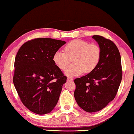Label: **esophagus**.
I'll return each instance as SVG.
<instances>
[{"instance_id":"obj_1","label":"esophagus","mask_w":134,"mask_h":134,"mask_svg":"<svg viewBox=\"0 0 134 134\" xmlns=\"http://www.w3.org/2000/svg\"><path fill=\"white\" fill-rule=\"evenodd\" d=\"M67 80H68V81H72L73 80V79L72 78V77H68L67 78Z\"/></svg>"}]
</instances>
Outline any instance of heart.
Here are the masks:
<instances>
[{
    "instance_id": "obj_1",
    "label": "heart",
    "mask_w": 134,
    "mask_h": 134,
    "mask_svg": "<svg viewBox=\"0 0 134 134\" xmlns=\"http://www.w3.org/2000/svg\"><path fill=\"white\" fill-rule=\"evenodd\" d=\"M102 51L96 43L80 39L71 40L64 47V51H57L53 55V62L57 66L65 71L73 57V64L65 71L68 76H77L83 72H91L99 63Z\"/></svg>"
}]
</instances>
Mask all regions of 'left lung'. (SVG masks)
I'll use <instances>...</instances> for the list:
<instances>
[{
	"label": "left lung",
	"mask_w": 134,
	"mask_h": 134,
	"mask_svg": "<svg viewBox=\"0 0 134 134\" xmlns=\"http://www.w3.org/2000/svg\"><path fill=\"white\" fill-rule=\"evenodd\" d=\"M102 51L98 65L88 74L75 79L74 93L78 105L86 112L102 110L115 98L122 79L121 56L112 40L94 35Z\"/></svg>",
	"instance_id": "1"
}]
</instances>
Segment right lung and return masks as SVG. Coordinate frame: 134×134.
Masks as SVG:
<instances>
[{
    "label": "right lung",
    "mask_w": 134,
    "mask_h": 134,
    "mask_svg": "<svg viewBox=\"0 0 134 134\" xmlns=\"http://www.w3.org/2000/svg\"><path fill=\"white\" fill-rule=\"evenodd\" d=\"M65 43L50 38H34L23 44L17 52L13 83L21 102L34 113H49L57 103L67 77L53 58Z\"/></svg>",
    "instance_id": "obj_1"
}]
</instances>
